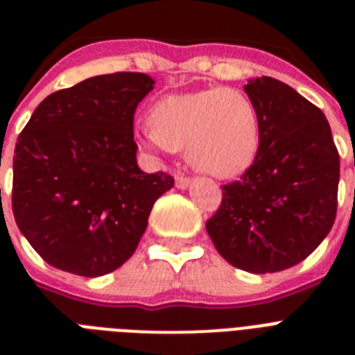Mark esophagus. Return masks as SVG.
Returning <instances> with one entry per match:
<instances>
[{
    "mask_svg": "<svg viewBox=\"0 0 355 355\" xmlns=\"http://www.w3.org/2000/svg\"><path fill=\"white\" fill-rule=\"evenodd\" d=\"M190 183H192V180H190V178H187V175H183V174L175 175V187L181 188V190H183V188H187Z\"/></svg>",
    "mask_w": 355,
    "mask_h": 355,
    "instance_id": "obj_1",
    "label": "esophagus"
}]
</instances>
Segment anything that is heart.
Instances as JSON below:
<instances>
[{
    "instance_id": "b5f03b06",
    "label": "heart",
    "mask_w": 355,
    "mask_h": 355,
    "mask_svg": "<svg viewBox=\"0 0 355 355\" xmlns=\"http://www.w3.org/2000/svg\"><path fill=\"white\" fill-rule=\"evenodd\" d=\"M149 150H181L200 172L234 178L256 159L261 142L258 108L240 90L215 89L165 96L149 110L139 135Z\"/></svg>"
}]
</instances>
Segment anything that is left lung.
Listing matches in <instances>:
<instances>
[{"label": "left lung", "mask_w": 355, "mask_h": 355, "mask_svg": "<svg viewBox=\"0 0 355 355\" xmlns=\"http://www.w3.org/2000/svg\"><path fill=\"white\" fill-rule=\"evenodd\" d=\"M261 142L241 178L222 187L206 231L227 263L250 274L297 265L331 231L340 155L324 112L275 78L249 80Z\"/></svg>", "instance_id": "8db88e82"}]
</instances>
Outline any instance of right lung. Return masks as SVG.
Instances as JSON below:
<instances>
[{"mask_svg": "<svg viewBox=\"0 0 355 355\" xmlns=\"http://www.w3.org/2000/svg\"><path fill=\"white\" fill-rule=\"evenodd\" d=\"M142 72H114L49 94L19 135L12 211L40 258L99 277L139 245L167 172L137 165L135 110L153 90Z\"/></svg>", "mask_w": 355, "mask_h": 355, "instance_id": "add662e5", "label": "right lung"}]
</instances>
